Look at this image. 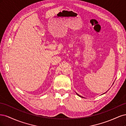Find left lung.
Listing matches in <instances>:
<instances>
[{
	"instance_id": "1",
	"label": "left lung",
	"mask_w": 126,
	"mask_h": 126,
	"mask_svg": "<svg viewBox=\"0 0 126 126\" xmlns=\"http://www.w3.org/2000/svg\"><path fill=\"white\" fill-rule=\"evenodd\" d=\"M78 94V96H79V97H81V96H80V95H79V94Z\"/></svg>"
}]
</instances>
